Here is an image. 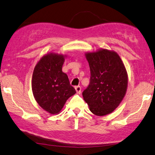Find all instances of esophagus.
<instances>
[{
    "label": "esophagus",
    "mask_w": 155,
    "mask_h": 155,
    "mask_svg": "<svg viewBox=\"0 0 155 155\" xmlns=\"http://www.w3.org/2000/svg\"><path fill=\"white\" fill-rule=\"evenodd\" d=\"M75 89L76 91V93H77L78 94H80V93H81V87H80V86L75 87Z\"/></svg>",
    "instance_id": "obj_1"
}]
</instances>
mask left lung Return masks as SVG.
Segmentation results:
<instances>
[{
	"label": "left lung",
	"instance_id": "obj_1",
	"mask_svg": "<svg viewBox=\"0 0 155 155\" xmlns=\"http://www.w3.org/2000/svg\"><path fill=\"white\" fill-rule=\"evenodd\" d=\"M91 71L90 84L84 100L94 115L104 116L120 104L128 88V73L123 61L113 50L85 53Z\"/></svg>",
	"mask_w": 155,
	"mask_h": 155
}]
</instances>
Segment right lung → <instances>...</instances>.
Here are the masks:
<instances>
[{
  "label": "right lung",
  "instance_id": "obj_1",
  "mask_svg": "<svg viewBox=\"0 0 155 155\" xmlns=\"http://www.w3.org/2000/svg\"><path fill=\"white\" fill-rule=\"evenodd\" d=\"M66 58V55L50 52L41 58L33 73L31 88L35 100L52 115L60 113L67 100L76 93L62 71Z\"/></svg>",
  "mask_w": 155,
  "mask_h": 155
}]
</instances>
